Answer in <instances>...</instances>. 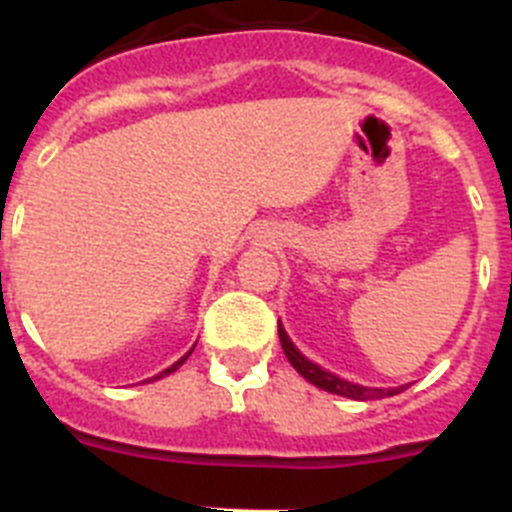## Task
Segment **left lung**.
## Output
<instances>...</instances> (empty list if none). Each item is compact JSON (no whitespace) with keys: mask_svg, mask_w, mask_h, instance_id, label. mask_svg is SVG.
I'll use <instances>...</instances> for the list:
<instances>
[{"mask_svg":"<svg viewBox=\"0 0 512 512\" xmlns=\"http://www.w3.org/2000/svg\"><path fill=\"white\" fill-rule=\"evenodd\" d=\"M278 336H280V347H283L285 357L293 365V370L298 372L301 377H306L311 385H316L319 390H326V393L342 395V398H352V400H380V398H390V395L403 393L408 385H398V388H367V385H359V382H349L344 377L334 375V372L324 370L321 365L311 362L301 349L293 344V339L288 336L285 326L278 321Z\"/></svg>","mask_w":512,"mask_h":512,"instance_id":"left-lung-1","label":"left lung"}]
</instances>
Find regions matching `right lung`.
<instances>
[{
  "instance_id": "right-lung-1",
  "label": "right lung",
  "mask_w": 512,
  "mask_h": 512,
  "mask_svg": "<svg viewBox=\"0 0 512 512\" xmlns=\"http://www.w3.org/2000/svg\"><path fill=\"white\" fill-rule=\"evenodd\" d=\"M191 352H193V347H191V349H188V352H186V354H183V357H181V359H178V362H173V365H170V367H168V370H163V372H160V375H155V377H153V380H160V377L170 375V372H176V370H178V367H181V365H183V362H186V359H188V357H191ZM153 380H142V382H153Z\"/></svg>"
}]
</instances>
